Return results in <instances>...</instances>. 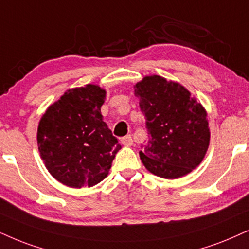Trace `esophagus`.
<instances>
[{"label": "esophagus", "instance_id": "34e87169", "mask_svg": "<svg viewBox=\"0 0 249 249\" xmlns=\"http://www.w3.org/2000/svg\"><path fill=\"white\" fill-rule=\"evenodd\" d=\"M121 142L122 144H124V146H131V144L133 143V140H132L131 135H125V137H123L121 139Z\"/></svg>", "mask_w": 249, "mask_h": 249}]
</instances>
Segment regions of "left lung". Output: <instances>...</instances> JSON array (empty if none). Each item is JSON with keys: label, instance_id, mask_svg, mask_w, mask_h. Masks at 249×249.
<instances>
[{"label": "left lung", "instance_id": "1", "mask_svg": "<svg viewBox=\"0 0 249 249\" xmlns=\"http://www.w3.org/2000/svg\"><path fill=\"white\" fill-rule=\"evenodd\" d=\"M134 93L149 134V140L141 146L143 165L166 179L190 174L209 146L206 110L186 88L160 75L144 77L134 86Z\"/></svg>", "mask_w": 249, "mask_h": 249}]
</instances>
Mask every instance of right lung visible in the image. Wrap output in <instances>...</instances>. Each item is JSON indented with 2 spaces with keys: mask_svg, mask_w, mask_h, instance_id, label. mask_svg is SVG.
<instances>
[{
  "mask_svg": "<svg viewBox=\"0 0 249 249\" xmlns=\"http://www.w3.org/2000/svg\"><path fill=\"white\" fill-rule=\"evenodd\" d=\"M106 90L95 85L72 88L47 109L37 127V144L46 168L70 187L94 186L108 175L117 138L102 121Z\"/></svg>",
  "mask_w": 249,
  "mask_h": 249,
  "instance_id": "obj_1",
  "label": "right lung"
}]
</instances>
